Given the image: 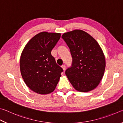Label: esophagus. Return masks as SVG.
<instances>
[{
  "mask_svg": "<svg viewBox=\"0 0 123 123\" xmlns=\"http://www.w3.org/2000/svg\"><path fill=\"white\" fill-rule=\"evenodd\" d=\"M61 67H62V69H63V71H65V70H66V66H64V65H62Z\"/></svg>",
  "mask_w": 123,
  "mask_h": 123,
  "instance_id": "esophagus-1",
  "label": "esophagus"
}]
</instances>
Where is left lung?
Listing matches in <instances>:
<instances>
[{
    "instance_id": "obj_1",
    "label": "left lung",
    "mask_w": 123,
    "mask_h": 123,
    "mask_svg": "<svg viewBox=\"0 0 123 123\" xmlns=\"http://www.w3.org/2000/svg\"><path fill=\"white\" fill-rule=\"evenodd\" d=\"M73 61L66 75L74 88L87 92L98 86L105 69V58L97 41L88 33L74 30L62 35Z\"/></svg>"
}]
</instances>
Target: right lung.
<instances>
[{
    "mask_svg": "<svg viewBox=\"0 0 123 123\" xmlns=\"http://www.w3.org/2000/svg\"><path fill=\"white\" fill-rule=\"evenodd\" d=\"M60 37V33H39L28 42L20 56L22 78L26 86L38 94L53 92L63 72L51 54Z\"/></svg>",
    "mask_w": 123,
    "mask_h": 123,
    "instance_id": "add662e5",
    "label": "right lung"
}]
</instances>
